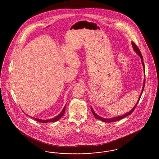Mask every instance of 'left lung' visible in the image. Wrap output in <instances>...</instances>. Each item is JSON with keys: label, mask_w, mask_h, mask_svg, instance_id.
<instances>
[{"label": "left lung", "mask_w": 159, "mask_h": 159, "mask_svg": "<svg viewBox=\"0 0 159 159\" xmlns=\"http://www.w3.org/2000/svg\"><path fill=\"white\" fill-rule=\"evenodd\" d=\"M132 47H133L134 50L135 51V52L137 53V54L140 57L141 61H142V63L143 67V73H144V76H145L144 64V63H143V57H142V53H141L139 49L138 48V47H137V45H136L134 43L132 42ZM144 84H145V79H144V81H143V87H142V92H141V93H140V94L139 97V98H138V100L137 101V102L136 103V104H135V106H134V108H132L130 111L128 112L127 113H126L125 114H123V115H122V116H118L113 117V118H102V117H101V116H98V115L96 113L94 112V110L93 109V108H92V107H91V110H92V113H93V116H94V117L96 118L97 120H102V122H108V123H109V122H115V121H116V120H120L121 119H122V118H125V116H129V115H130V114L133 112V111L135 110L137 104H138V102H139V101L140 98V97L142 96V93L143 92V89H144Z\"/></svg>", "instance_id": "8db88e82"}]
</instances>
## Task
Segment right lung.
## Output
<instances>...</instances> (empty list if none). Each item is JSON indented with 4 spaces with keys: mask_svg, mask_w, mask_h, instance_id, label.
<instances>
[{
    "mask_svg": "<svg viewBox=\"0 0 159 159\" xmlns=\"http://www.w3.org/2000/svg\"><path fill=\"white\" fill-rule=\"evenodd\" d=\"M66 105L64 106V107H63V108L62 111L61 112V113L58 115V116H55V117H54L53 118H52V119H49V120H41V119H39V118H33V119H34L35 120H37V121H38V122H43V123H47V122H56V121H57V120H59L63 116V114H64V113H65V108H66ZM32 118V117H31Z\"/></svg>",
    "mask_w": 159,
    "mask_h": 159,
    "instance_id": "obj_1",
    "label": "right lung"
}]
</instances>
